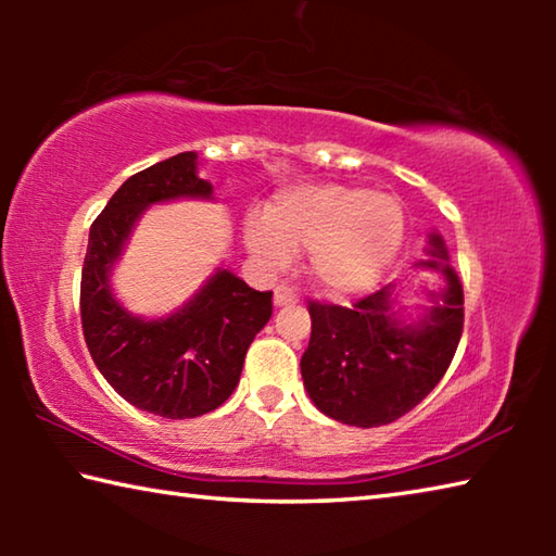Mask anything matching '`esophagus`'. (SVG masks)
<instances>
[{
    "instance_id": "34e87169",
    "label": "esophagus",
    "mask_w": 556,
    "mask_h": 556,
    "mask_svg": "<svg viewBox=\"0 0 556 556\" xmlns=\"http://www.w3.org/2000/svg\"><path fill=\"white\" fill-rule=\"evenodd\" d=\"M299 301V296H296V291L291 289V287H285V285H279L277 289H275V306L279 308V306H289V304H296Z\"/></svg>"
}]
</instances>
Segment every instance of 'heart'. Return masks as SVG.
I'll return each instance as SVG.
<instances>
[{
  "mask_svg": "<svg viewBox=\"0 0 556 556\" xmlns=\"http://www.w3.org/2000/svg\"><path fill=\"white\" fill-rule=\"evenodd\" d=\"M407 220L390 193L348 184L291 186L269 213L242 218L244 248L265 269H285L294 250L306 252V275L321 294L348 299L380 285L397 262Z\"/></svg>",
  "mask_w": 556,
  "mask_h": 556,
  "instance_id": "b5f03b06",
  "label": "heart"
}]
</instances>
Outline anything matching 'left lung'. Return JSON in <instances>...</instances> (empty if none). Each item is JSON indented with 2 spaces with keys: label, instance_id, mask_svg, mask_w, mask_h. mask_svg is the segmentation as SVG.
<instances>
[{
  "label": "left lung",
  "instance_id": "8db88e82",
  "mask_svg": "<svg viewBox=\"0 0 556 556\" xmlns=\"http://www.w3.org/2000/svg\"><path fill=\"white\" fill-rule=\"evenodd\" d=\"M414 269L441 279L439 287H421L427 306L414 316L402 308L397 281L353 308L308 306L312 341L301 355V378L326 417L363 429L390 425L444 378L464 331V287L437 230L429 232L427 260Z\"/></svg>",
  "mask_w": 556,
  "mask_h": 556
}]
</instances>
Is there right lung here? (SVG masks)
Here are the masks:
<instances>
[{
  "label": "right lung",
  "instance_id": "obj_1",
  "mask_svg": "<svg viewBox=\"0 0 556 556\" xmlns=\"http://www.w3.org/2000/svg\"><path fill=\"white\" fill-rule=\"evenodd\" d=\"M181 199L215 201L195 152L129 176L92 223L80 279L83 333L102 378L137 409L166 419L218 409L271 316V291H255L223 267L164 316L131 314L117 299L112 271L137 223L152 205Z\"/></svg>",
  "mask_w": 556,
  "mask_h": 556
}]
</instances>
